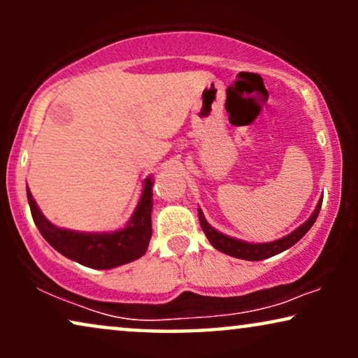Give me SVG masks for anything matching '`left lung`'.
<instances>
[{"label": "left lung", "instance_id": "left-lung-1", "mask_svg": "<svg viewBox=\"0 0 358 358\" xmlns=\"http://www.w3.org/2000/svg\"><path fill=\"white\" fill-rule=\"evenodd\" d=\"M321 203H322V197L320 199V202H317L315 212L311 213V217L308 218L305 223L300 224L295 231H292L290 234H287V236H283L280 239H275V241L272 243H248V241H241V239L227 236V234L217 231V229H215L212 224L205 220L203 212L200 208H199V220H200V227H202L205 236L208 238L210 244H212L215 249H218L220 252L228 254V256L236 257V259H244V261H264V259H268L275 256V254L287 251L288 248H292L293 244L300 241V239L310 231L313 224H315L317 215H320Z\"/></svg>", "mask_w": 358, "mask_h": 358}]
</instances>
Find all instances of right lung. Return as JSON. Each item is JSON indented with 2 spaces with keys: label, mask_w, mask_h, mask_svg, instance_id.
<instances>
[{
  "label": "right lung",
  "mask_w": 358,
  "mask_h": 358,
  "mask_svg": "<svg viewBox=\"0 0 358 358\" xmlns=\"http://www.w3.org/2000/svg\"><path fill=\"white\" fill-rule=\"evenodd\" d=\"M153 178H146L143 190L129 223L117 231L85 233L58 228L41 212L31 190L27 200L34 223L50 246L71 261L81 266L99 268H114L143 256L151 239V210H153Z\"/></svg>",
  "instance_id": "1"
}]
</instances>
